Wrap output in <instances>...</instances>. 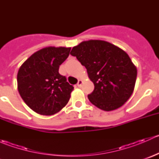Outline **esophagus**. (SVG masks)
I'll return each mask as SVG.
<instances>
[{
  "mask_svg": "<svg viewBox=\"0 0 159 159\" xmlns=\"http://www.w3.org/2000/svg\"><path fill=\"white\" fill-rule=\"evenodd\" d=\"M82 83L83 81H81V80H79V81H78V83H77V86H78V88H81V85H82Z\"/></svg>",
  "mask_w": 159,
  "mask_h": 159,
  "instance_id": "esophagus-1",
  "label": "esophagus"
}]
</instances>
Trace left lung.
<instances>
[{
  "label": "left lung",
  "mask_w": 159,
  "mask_h": 159,
  "mask_svg": "<svg viewBox=\"0 0 159 159\" xmlns=\"http://www.w3.org/2000/svg\"><path fill=\"white\" fill-rule=\"evenodd\" d=\"M70 54L87 69L94 89L88 95L100 109L122 106L134 91L137 68L125 51L108 41L90 40L75 46Z\"/></svg>",
  "instance_id": "left-lung-1"
}]
</instances>
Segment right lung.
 Segmentation results:
<instances>
[{"instance_id": "add662e5", "label": "right lung", "mask_w": 159, "mask_h": 159, "mask_svg": "<svg viewBox=\"0 0 159 159\" xmlns=\"http://www.w3.org/2000/svg\"><path fill=\"white\" fill-rule=\"evenodd\" d=\"M70 51V48H44L34 53L19 68V94L36 113L54 115L68 104L74 87L58 70Z\"/></svg>"}]
</instances>
